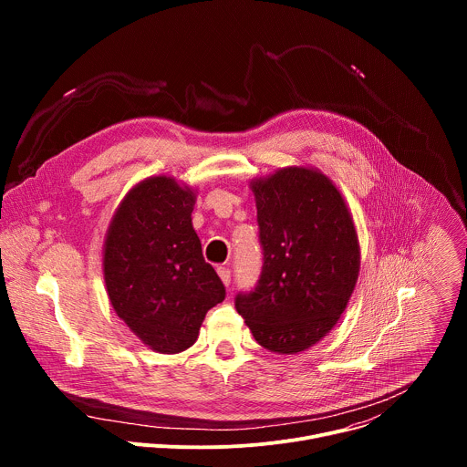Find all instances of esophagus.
<instances>
[{"instance_id":"esophagus-1","label":"esophagus","mask_w":467,"mask_h":467,"mask_svg":"<svg viewBox=\"0 0 467 467\" xmlns=\"http://www.w3.org/2000/svg\"><path fill=\"white\" fill-rule=\"evenodd\" d=\"M218 275H220L222 283L229 288V285H231V270L229 268H218Z\"/></svg>"}]
</instances>
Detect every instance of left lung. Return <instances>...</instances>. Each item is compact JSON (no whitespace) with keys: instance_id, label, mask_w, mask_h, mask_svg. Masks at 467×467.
Listing matches in <instances>:
<instances>
[{"instance_id":"obj_1","label":"left lung","mask_w":467,"mask_h":467,"mask_svg":"<svg viewBox=\"0 0 467 467\" xmlns=\"http://www.w3.org/2000/svg\"><path fill=\"white\" fill-rule=\"evenodd\" d=\"M264 264L236 310L258 346L301 353L335 328L360 272V244L342 192L321 170L286 166L249 182Z\"/></svg>"}]
</instances>
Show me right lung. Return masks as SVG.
Returning <instances> with one entry per match:
<instances>
[{
  "mask_svg": "<svg viewBox=\"0 0 467 467\" xmlns=\"http://www.w3.org/2000/svg\"><path fill=\"white\" fill-rule=\"evenodd\" d=\"M197 190L153 175L119 202L103 244L109 301L135 337L162 355L192 348L225 288L192 225Z\"/></svg>",
  "mask_w": 467,
  "mask_h": 467,
  "instance_id": "right-lung-1",
  "label": "right lung"
}]
</instances>
